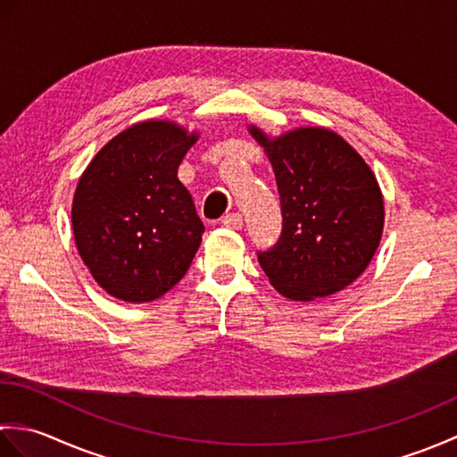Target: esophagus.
I'll return each instance as SVG.
<instances>
[{
    "instance_id": "esophagus-1",
    "label": "esophagus",
    "mask_w": 457,
    "mask_h": 457,
    "mask_svg": "<svg viewBox=\"0 0 457 457\" xmlns=\"http://www.w3.org/2000/svg\"><path fill=\"white\" fill-rule=\"evenodd\" d=\"M221 223L231 229H241L244 228V216H241V213H226V216L221 218Z\"/></svg>"
}]
</instances>
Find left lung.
Listing matches in <instances>:
<instances>
[{
  "label": "left lung",
  "instance_id": "left-lung-1",
  "mask_svg": "<svg viewBox=\"0 0 457 457\" xmlns=\"http://www.w3.org/2000/svg\"><path fill=\"white\" fill-rule=\"evenodd\" d=\"M273 167L283 208L278 244L259 253L277 293L332 296L361 277L381 244L385 200L375 172L342 135L303 125L269 135L249 123Z\"/></svg>",
  "mask_w": 457,
  "mask_h": 457
}]
</instances>
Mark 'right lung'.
<instances>
[{
    "mask_svg": "<svg viewBox=\"0 0 457 457\" xmlns=\"http://www.w3.org/2000/svg\"><path fill=\"white\" fill-rule=\"evenodd\" d=\"M200 139L170 120H143L94 154L72 198L80 259L105 293L129 304L167 295L187 275L204 223L179 180Z\"/></svg>",
    "mask_w": 457,
    "mask_h": 457,
    "instance_id": "add662e5",
    "label": "right lung"
}]
</instances>
